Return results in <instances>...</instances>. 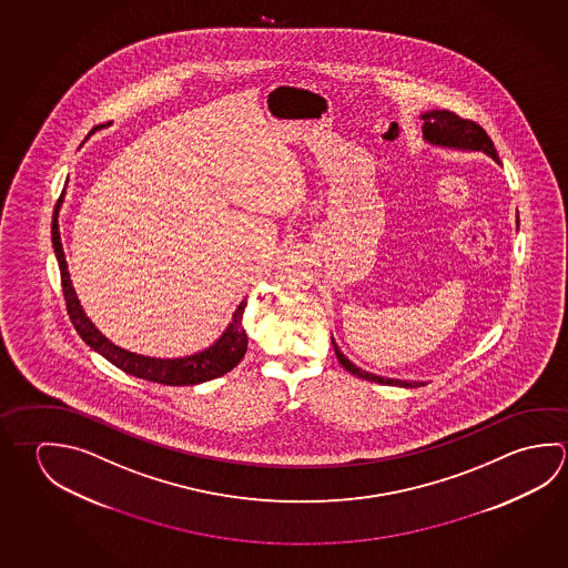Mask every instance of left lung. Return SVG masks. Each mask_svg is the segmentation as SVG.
Returning <instances> with one entry per match:
<instances>
[{
  "mask_svg": "<svg viewBox=\"0 0 568 568\" xmlns=\"http://www.w3.org/2000/svg\"><path fill=\"white\" fill-rule=\"evenodd\" d=\"M423 120V140L427 141L428 145L433 148H443V150L455 151H480L488 158L500 163L498 160L497 150L493 145V141L487 135V131L477 125L475 121L460 120L455 113L447 110H430L420 113ZM335 355H337L338 363L347 368L348 373H353L355 377L365 378V381H373L378 385H393V387H420L425 385V381H405V378H390L381 377L375 373H368L365 368L357 367L353 361H348L343 351L338 348L335 338L331 337Z\"/></svg>",
  "mask_w": 568,
  "mask_h": 568,
  "instance_id": "left-lung-1",
  "label": "left lung"
}]
</instances>
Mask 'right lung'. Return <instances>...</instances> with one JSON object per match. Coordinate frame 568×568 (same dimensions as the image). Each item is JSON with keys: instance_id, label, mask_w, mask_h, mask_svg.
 Here are the masks:
<instances>
[{"instance_id": "obj_1", "label": "right lung", "mask_w": 568, "mask_h": 568, "mask_svg": "<svg viewBox=\"0 0 568 568\" xmlns=\"http://www.w3.org/2000/svg\"><path fill=\"white\" fill-rule=\"evenodd\" d=\"M95 130L91 133H95ZM61 203H63V195L55 205L53 221H51V241H53L55 260L60 265L61 287H63L65 305H68L73 327L95 353H100L101 357L108 358L111 365L130 373L133 377L145 378V381H153L161 385H171V387L200 385L211 378L221 377V375L230 373L231 368L240 365L241 358L245 357V351H247V333L243 328V311L247 305V297L241 298L240 305L233 311V317L227 323L225 331L221 333L220 338H215L210 347L201 348L193 355L175 358L148 357V355H140V353H133V351L111 343L110 338L105 337L88 317V313L81 307L75 288L71 285L68 261H65L60 237Z\"/></svg>"}]
</instances>
